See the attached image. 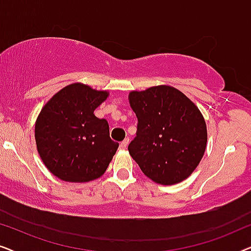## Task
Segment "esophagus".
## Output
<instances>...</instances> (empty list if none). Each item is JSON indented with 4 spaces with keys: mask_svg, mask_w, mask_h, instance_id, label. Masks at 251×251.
Here are the masks:
<instances>
[{
    "mask_svg": "<svg viewBox=\"0 0 251 251\" xmlns=\"http://www.w3.org/2000/svg\"><path fill=\"white\" fill-rule=\"evenodd\" d=\"M128 145H129V139L126 138V139L123 140L121 144H120V150H121V151L126 150V147H128Z\"/></svg>",
    "mask_w": 251,
    "mask_h": 251,
    "instance_id": "34e87169",
    "label": "esophagus"
}]
</instances>
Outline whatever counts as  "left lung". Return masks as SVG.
<instances>
[{
	"label": "left lung",
	"instance_id": "obj_1",
	"mask_svg": "<svg viewBox=\"0 0 251 251\" xmlns=\"http://www.w3.org/2000/svg\"><path fill=\"white\" fill-rule=\"evenodd\" d=\"M129 104L138 119L130 155L154 183L175 185L197 169L207 147L204 118L198 106L170 85L131 91Z\"/></svg>",
	"mask_w": 251,
	"mask_h": 251
}]
</instances>
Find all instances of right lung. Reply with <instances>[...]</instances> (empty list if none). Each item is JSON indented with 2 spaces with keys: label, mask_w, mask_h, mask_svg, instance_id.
Wrapping results in <instances>:
<instances>
[{
  "label": "right lung",
  "mask_w": 251,
  "mask_h": 251,
  "mask_svg": "<svg viewBox=\"0 0 251 251\" xmlns=\"http://www.w3.org/2000/svg\"><path fill=\"white\" fill-rule=\"evenodd\" d=\"M109 96L106 90L72 83L51 97L35 122L36 149L53 176L87 183L105 174L119 144L109 138L105 119L94 111Z\"/></svg>",
  "instance_id": "1"
}]
</instances>
